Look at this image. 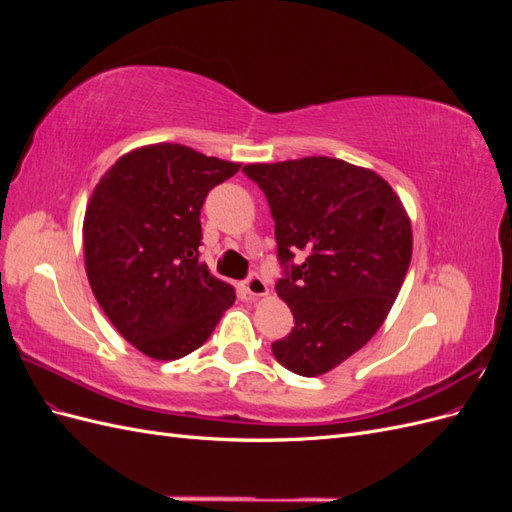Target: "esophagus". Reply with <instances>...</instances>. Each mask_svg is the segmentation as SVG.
Listing matches in <instances>:
<instances>
[{
  "label": "esophagus",
  "mask_w": 512,
  "mask_h": 512,
  "mask_svg": "<svg viewBox=\"0 0 512 512\" xmlns=\"http://www.w3.org/2000/svg\"><path fill=\"white\" fill-rule=\"evenodd\" d=\"M243 290L250 294V299H258V297H267L269 294V286H267V282L262 280L260 275H250L245 280V284H243Z\"/></svg>",
  "instance_id": "1"
}]
</instances>
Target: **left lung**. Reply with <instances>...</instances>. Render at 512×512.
I'll return each instance as SVG.
<instances>
[{"mask_svg":"<svg viewBox=\"0 0 512 512\" xmlns=\"http://www.w3.org/2000/svg\"><path fill=\"white\" fill-rule=\"evenodd\" d=\"M243 173L269 200L284 267L275 290L294 316L271 350L294 374H327L391 312L412 258L406 207L374 170L337 158L247 164ZM294 253L306 256L301 266Z\"/></svg>","mask_w":512,"mask_h":512,"instance_id":"left-lung-1","label":"left lung"}]
</instances>
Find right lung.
I'll return each mask as SVG.
<instances>
[{
  "mask_svg": "<svg viewBox=\"0 0 512 512\" xmlns=\"http://www.w3.org/2000/svg\"><path fill=\"white\" fill-rule=\"evenodd\" d=\"M239 168L177 143L145 145L108 168L89 198V286L119 335L149 359L175 361L203 346L237 299L198 247L209 190Z\"/></svg>",
  "mask_w": 512,
  "mask_h": 512,
  "instance_id": "add662e5",
  "label": "right lung"
}]
</instances>
